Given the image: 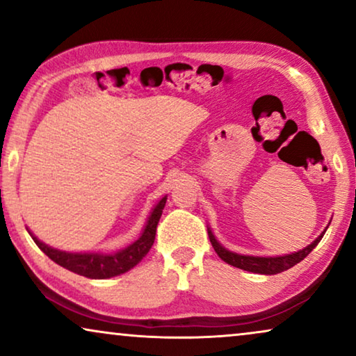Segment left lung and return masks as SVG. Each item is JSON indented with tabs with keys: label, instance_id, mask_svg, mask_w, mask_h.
I'll use <instances>...</instances> for the list:
<instances>
[{
	"label": "left lung",
	"instance_id": "left-lung-1",
	"mask_svg": "<svg viewBox=\"0 0 356 356\" xmlns=\"http://www.w3.org/2000/svg\"><path fill=\"white\" fill-rule=\"evenodd\" d=\"M327 227L324 228V232L316 238V240L308 245L303 250L296 251V252H290V254H284V256H250V254H240V252H233L230 250H227L225 246H222L218 240L213 235L211 228L207 227V233H209V240H211L213 250L220 257L222 261H225L227 264H230L233 267H238V269L248 270V272H254V274H264V275H274V274H280L290 267H293L295 264H298L305 259L306 256L309 254L311 251L318 246V243L321 241V238L324 236Z\"/></svg>",
	"mask_w": 356,
	"mask_h": 356
}]
</instances>
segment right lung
<instances>
[{"label":"right lung","instance_id":"add662e5","mask_svg":"<svg viewBox=\"0 0 356 356\" xmlns=\"http://www.w3.org/2000/svg\"><path fill=\"white\" fill-rule=\"evenodd\" d=\"M167 202V196H163L160 201L155 204L152 212L149 213L147 222L140 232L138 240H134L131 245L121 248L118 251L102 252V251H87V252H71L56 250V248L48 246L45 243L38 240V238L31 233L32 240L35 245L50 257L53 262L58 266L65 267V269L74 272V274L84 275L87 279H111V277L121 275L124 272L133 269L144 259L145 254L150 251L155 240V230H157V223L162 217V211Z\"/></svg>","mask_w":356,"mask_h":356}]
</instances>
